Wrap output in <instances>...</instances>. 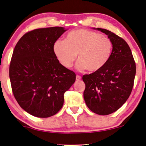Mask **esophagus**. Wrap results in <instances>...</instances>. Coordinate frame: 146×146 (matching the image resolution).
<instances>
[{"label":"esophagus","instance_id":"esophagus-1","mask_svg":"<svg viewBox=\"0 0 146 146\" xmlns=\"http://www.w3.org/2000/svg\"><path fill=\"white\" fill-rule=\"evenodd\" d=\"M80 79H81V77H80L79 75H76V80H80Z\"/></svg>","mask_w":146,"mask_h":146}]
</instances>
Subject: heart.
<instances>
[{
  "label": "heart",
  "instance_id": "1",
  "mask_svg": "<svg viewBox=\"0 0 146 146\" xmlns=\"http://www.w3.org/2000/svg\"><path fill=\"white\" fill-rule=\"evenodd\" d=\"M53 49L58 62L65 68L72 67L77 55V69L95 72L109 61L113 44L108 37L99 32L78 29L70 32L65 40H55Z\"/></svg>",
  "mask_w": 146,
  "mask_h": 146
}]
</instances>
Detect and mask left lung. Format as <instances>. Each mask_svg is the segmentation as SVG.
I'll list each match as a JSON object with an SVG mask.
<instances>
[{
  "label": "left lung",
  "instance_id": "1",
  "mask_svg": "<svg viewBox=\"0 0 146 146\" xmlns=\"http://www.w3.org/2000/svg\"><path fill=\"white\" fill-rule=\"evenodd\" d=\"M108 35L113 49L107 64L98 72L85 74L83 95L87 107L99 115L114 112L125 103L133 87L135 62L127 42L116 34L97 28Z\"/></svg>",
  "mask_w": 146,
  "mask_h": 146
}]
</instances>
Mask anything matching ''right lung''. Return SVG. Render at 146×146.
Here are the masks:
<instances>
[{
    "instance_id": "obj_1",
    "label": "right lung",
    "mask_w": 146,
    "mask_h": 146,
    "mask_svg": "<svg viewBox=\"0 0 146 146\" xmlns=\"http://www.w3.org/2000/svg\"><path fill=\"white\" fill-rule=\"evenodd\" d=\"M67 30L62 27L28 32L13 50L9 66L12 91L21 108L48 118L62 108L64 93L76 80L73 71L63 67L54 54V42Z\"/></svg>"
}]
</instances>
